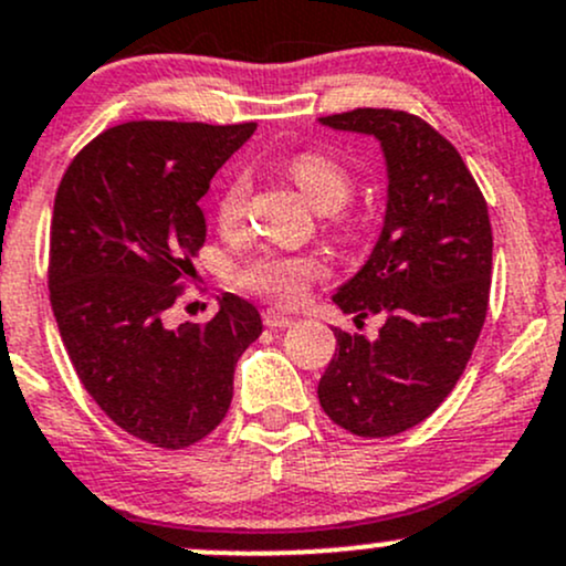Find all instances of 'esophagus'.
I'll return each mask as SVG.
<instances>
[{
	"label": "esophagus",
	"instance_id": "obj_1",
	"mask_svg": "<svg viewBox=\"0 0 566 566\" xmlns=\"http://www.w3.org/2000/svg\"><path fill=\"white\" fill-rule=\"evenodd\" d=\"M263 323H265V328H290V325H293V317H287V314H282V312H276V308H265L263 312Z\"/></svg>",
	"mask_w": 566,
	"mask_h": 566
}]
</instances>
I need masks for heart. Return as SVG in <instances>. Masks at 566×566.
<instances>
[{
  "label": "heart",
  "instance_id": "heart-1",
  "mask_svg": "<svg viewBox=\"0 0 566 566\" xmlns=\"http://www.w3.org/2000/svg\"><path fill=\"white\" fill-rule=\"evenodd\" d=\"M293 181L303 189L317 211H338L349 198H353L355 178L347 170V165L338 163L336 157L319 151L295 154L287 165ZM249 181L247 170H235L228 181L222 184L217 195V224L222 230H235L247 217L249 206ZM336 228L342 233H353L355 219L338 217ZM323 260L314 254H284V252H260L243 260L235 268L233 279L241 290L254 295H263L268 301L276 303H295L306 293L308 282L323 276Z\"/></svg>",
  "mask_w": 566,
  "mask_h": 566
}]
</instances>
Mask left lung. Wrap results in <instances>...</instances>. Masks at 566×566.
Here are the masks:
<instances>
[{"instance_id": "left-lung-1", "label": "left lung", "mask_w": 566, "mask_h": 566, "mask_svg": "<svg viewBox=\"0 0 566 566\" xmlns=\"http://www.w3.org/2000/svg\"><path fill=\"white\" fill-rule=\"evenodd\" d=\"M319 122L374 135L388 163V211L368 263L333 295L379 336L333 328L336 353L319 403L355 437H396L423 423L467 368L488 314L493 233L488 203L461 154L407 111L358 108Z\"/></svg>"}]
</instances>
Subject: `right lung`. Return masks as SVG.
<instances>
[{"mask_svg": "<svg viewBox=\"0 0 566 566\" xmlns=\"http://www.w3.org/2000/svg\"><path fill=\"white\" fill-rule=\"evenodd\" d=\"M258 124L127 122L83 146L56 189L48 254L53 317L75 374L133 437L184 450L233 401L260 312L224 293L206 325L165 314L206 243L200 198Z\"/></svg>", "mask_w": 566, "mask_h": 566, "instance_id": "1", "label": "right lung"}]
</instances>
